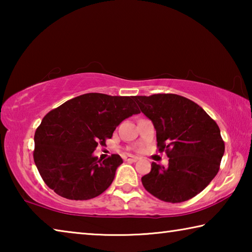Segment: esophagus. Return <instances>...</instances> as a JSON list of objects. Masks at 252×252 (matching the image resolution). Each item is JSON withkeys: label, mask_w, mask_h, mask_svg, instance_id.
I'll list each match as a JSON object with an SVG mask.
<instances>
[{"label": "esophagus", "mask_w": 252, "mask_h": 252, "mask_svg": "<svg viewBox=\"0 0 252 252\" xmlns=\"http://www.w3.org/2000/svg\"><path fill=\"white\" fill-rule=\"evenodd\" d=\"M125 160L126 161H130V162H136L139 160V158L136 157H132V156H127V157H125Z\"/></svg>", "instance_id": "obj_1"}]
</instances>
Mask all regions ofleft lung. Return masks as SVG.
Here are the masks:
<instances>
[{
	"label": "left lung",
	"mask_w": 252,
	"mask_h": 252,
	"mask_svg": "<svg viewBox=\"0 0 252 252\" xmlns=\"http://www.w3.org/2000/svg\"><path fill=\"white\" fill-rule=\"evenodd\" d=\"M157 131L168 167L152 162L141 178L148 192L164 202L187 201L201 192L220 169L224 142L216 121L193 101L172 93L134 97Z\"/></svg>",
	"instance_id": "obj_1"
}]
</instances>
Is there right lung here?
Listing matches in <instances>:
<instances>
[{
    "mask_svg": "<svg viewBox=\"0 0 252 252\" xmlns=\"http://www.w3.org/2000/svg\"><path fill=\"white\" fill-rule=\"evenodd\" d=\"M134 97L87 93L46 114L34 134L33 159L50 189L70 200H89L108 189L122 158L102 161L92 153L125 119L140 113Z\"/></svg>",
    "mask_w": 252,
    "mask_h": 252,
    "instance_id": "obj_1",
    "label": "right lung"
}]
</instances>
